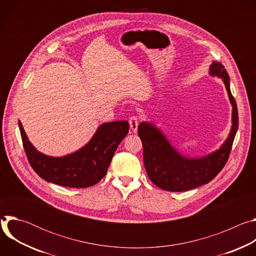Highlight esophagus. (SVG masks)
<instances>
[{
	"mask_svg": "<svg viewBox=\"0 0 256 256\" xmlns=\"http://www.w3.org/2000/svg\"><path fill=\"white\" fill-rule=\"evenodd\" d=\"M130 126L132 132H136L138 130V118L136 116H132L130 118Z\"/></svg>",
	"mask_w": 256,
	"mask_h": 256,
	"instance_id": "1",
	"label": "esophagus"
}]
</instances>
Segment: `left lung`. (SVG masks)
<instances>
[{
	"label": "left lung",
	"instance_id": "8db88e82",
	"mask_svg": "<svg viewBox=\"0 0 256 256\" xmlns=\"http://www.w3.org/2000/svg\"><path fill=\"white\" fill-rule=\"evenodd\" d=\"M208 74L221 78L232 105V126L228 138L218 150L196 158L180 154L153 122H142L138 136L142 144L146 171L155 186L167 192H186L208 184L225 166L238 130V110L230 90V78L221 62H212Z\"/></svg>",
	"mask_w": 256,
	"mask_h": 256
}]
</instances>
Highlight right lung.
Returning a JSON list of instances; mask_svg holds the SVG:
<instances>
[{"label": "right lung", "instance_id": "right-lung-1", "mask_svg": "<svg viewBox=\"0 0 256 256\" xmlns=\"http://www.w3.org/2000/svg\"><path fill=\"white\" fill-rule=\"evenodd\" d=\"M19 128L27 159L36 173L58 186L84 188L96 184L105 176L116 150L128 132V122L102 124L84 147L62 157L38 152L28 140L20 120Z\"/></svg>", "mask_w": 256, "mask_h": 256}]
</instances>
